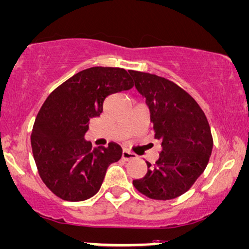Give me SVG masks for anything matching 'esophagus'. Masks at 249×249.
Instances as JSON below:
<instances>
[{
  "instance_id": "34e87169",
  "label": "esophagus",
  "mask_w": 249,
  "mask_h": 249,
  "mask_svg": "<svg viewBox=\"0 0 249 249\" xmlns=\"http://www.w3.org/2000/svg\"><path fill=\"white\" fill-rule=\"evenodd\" d=\"M136 158V155L133 152H130L129 150H124L122 151V159H124V160H130V159H134Z\"/></svg>"
}]
</instances>
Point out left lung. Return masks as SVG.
<instances>
[{"mask_svg": "<svg viewBox=\"0 0 249 249\" xmlns=\"http://www.w3.org/2000/svg\"><path fill=\"white\" fill-rule=\"evenodd\" d=\"M145 98L155 139L161 152L155 165L133 185L151 199L166 201L185 194L207 167L213 140L207 116L194 98L170 79L129 70Z\"/></svg>", "mask_w": 249, "mask_h": 249, "instance_id": "left-lung-1", "label": "left lung"}]
</instances>
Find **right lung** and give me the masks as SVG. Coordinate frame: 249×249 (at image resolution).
I'll use <instances>...</instances> for the list:
<instances>
[{
    "instance_id": "add662e5",
    "label": "right lung",
    "mask_w": 249,
    "mask_h": 249,
    "mask_svg": "<svg viewBox=\"0 0 249 249\" xmlns=\"http://www.w3.org/2000/svg\"><path fill=\"white\" fill-rule=\"evenodd\" d=\"M134 87L127 70L92 67L67 79L40 108L31 146L42 182L64 201H85L97 194L106 170L122 156L119 144L92 148L84 140L89 121L103 112L106 97Z\"/></svg>"
}]
</instances>
